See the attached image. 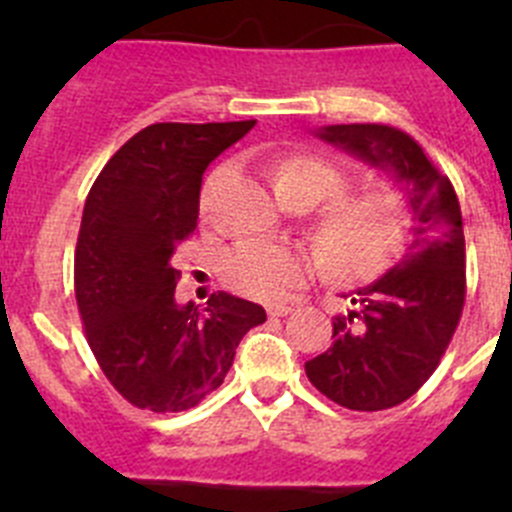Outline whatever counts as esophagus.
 I'll use <instances>...</instances> for the list:
<instances>
[{
	"mask_svg": "<svg viewBox=\"0 0 512 512\" xmlns=\"http://www.w3.org/2000/svg\"><path fill=\"white\" fill-rule=\"evenodd\" d=\"M295 310L292 305H269V315L271 318H284V315H289V312Z\"/></svg>",
	"mask_w": 512,
	"mask_h": 512,
	"instance_id": "34e87169",
	"label": "esophagus"
}]
</instances>
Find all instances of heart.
Returning <instances> with one entry per match:
<instances>
[{"label":"heart","instance_id":"heart-1","mask_svg":"<svg viewBox=\"0 0 512 512\" xmlns=\"http://www.w3.org/2000/svg\"><path fill=\"white\" fill-rule=\"evenodd\" d=\"M217 176L202 192V210H212ZM348 179L336 164L315 156L287 158L274 171V192L282 202L315 207L346 194ZM413 215L395 194H359L336 200L320 215L315 241L336 274L366 282L395 266L410 241ZM320 271V256L310 248L241 241L223 253L220 274L235 292L256 300H279Z\"/></svg>","mask_w":512,"mask_h":512}]
</instances>
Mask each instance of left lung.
I'll use <instances>...</instances> for the list:
<instances>
[{"mask_svg": "<svg viewBox=\"0 0 512 512\" xmlns=\"http://www.w3.org/2000/svg\"><path fill=\"white\" fill-rule=\"evenodd\" d=\"M330 146L390 174L413 210L405 259L351 295L356 310L333 318V346L305 364L328 400L348 410L395 408L436 372L464 310V225L449 176L402 130L374 122L325 125Z\"/></svg>", "mask_w": 512, "mask_h": 512, "instance_id": "8db88e82", "label": "left lung"}]
</instances>
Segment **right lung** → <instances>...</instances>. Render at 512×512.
<instances>
[{"instance_id": "obj_1", "label": "right lung", "mask_w": 512, "mask_h": 512, "mask_svg": "<svg viewBox=\"0 0 512 512\" xmlns=\"http://www.w3.org/2000/svg\"><path fill=\"white\" fill-rule=\"evenodd\" d=\"M256 120L156 122L107 161L89 189L74 256L87 341L104 377L128 402L182 413L223 384L235 348L264 307L215 292L179 305L176 246L200 215L202 174Z\"/></svg>"}]
</instances>
